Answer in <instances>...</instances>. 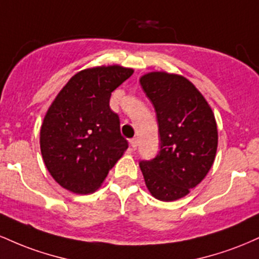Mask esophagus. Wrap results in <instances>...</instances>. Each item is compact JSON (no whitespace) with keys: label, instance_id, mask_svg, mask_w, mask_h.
Instances as JSON below:
<instances>
[{"label":"esophagus","instance_id":"34e87169","mask_svg":"<svg viewBox=\"0 0 259 259\" xmlns=\"http://www.w3.org/2000/svg\"><path fill=\"white\" fill-rule=\"evenodd\" d=\"M130 145H132L133 150H136V147H138V140L132 139V140H130Z\"/></svg>","mask_w":259,"mask_h":259}]
</instances>
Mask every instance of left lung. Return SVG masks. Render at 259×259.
Segmentation results:
<instances>
[{
	"label": "left lung",
	"instance_id": "left-lung-1",
	"mask_svg": "<svg viewBox=\"0 0 259 259\" xmlns=\"http://www.w3.org/2000/svg\"><path fill=\"white\" fill-rule=\"evenodd\" d=\"M140 84L154 107L160 150L140 168L159 201L179 200L204 179L214 162L218 130L212 108L191 81L177 74H145Z\"/></svg>",
	"mask_w": 259,
	"mask_h": 259
}]
</instances>
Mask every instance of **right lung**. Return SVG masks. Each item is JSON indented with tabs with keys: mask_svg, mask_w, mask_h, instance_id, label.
Listing matches in <instances>:
<instances>
[{
	"mask_svg": "<svg viewBox=\"0 0 259 259\" xmlns=\"http://www.w3.org/2000/svg\"><path fill=\"white\" fill-rule=\"evenodd\" d=\"M133 73L120 65L81 70L50 106L40 130L41 154L62 187L80 195L96 191L123 156L127 141L109 99Z\"/></svg>",
	"mask_w": 259,
	"mask_h": 259,
	"instance_id": "right-lung-1",
	"label": "right lung"
}]
</instances>
